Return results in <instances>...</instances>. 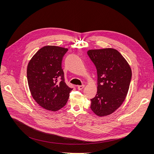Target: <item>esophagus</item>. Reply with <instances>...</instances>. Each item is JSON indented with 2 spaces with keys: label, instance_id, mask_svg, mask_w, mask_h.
Returning <instances> with one entry per match:
<instances>
[{
  "label": "esophagus",
  "instance_id": "obj_1",
  "mask_svg": "<svg viewBox=\"0 0 154 154\" xmlns=\"http://www.w3.org/2000/svg\"><path fill=\"white\" fill-rule=\"evenodd\" d=\"M84 87H85V85H78V86H77V88H78L79 90L81 91V90H82L83 88H84Z\"/></svg>",
  "mask_w": 154,
  "mask_h": 154
}]
</instances>
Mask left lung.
<instances>
[{"mask_svg":"<svg viewBox=\"0 0 154 154\" xmlns=\"http://www.w3.org/2000/svg\"><path fill=\"white\" fill-rule=\"evenodd\" d=\"M87 54L97 72V92L91 99V109L99 117L110 115L125 100L132 79V70L116 49H92Z\"/></svg>","mask_w":154,"mask_h":154,"instance_id":"8db88e82","label":"left lung"}]
</instances>
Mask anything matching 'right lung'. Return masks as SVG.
I'll use <instances>...</instances> for the list:
<instances>
[{
	"mask_svg": "<svg viewBox=\"0 0 154 154\" xmlns=\"http://www.w3.org/2000/svg\"><path fill=\"white\" fill-rule=\"evenodd\" d=\"M67 48L54 45L42 47L30 60L27 69L32 97L44 109L57 111L66 104L72 88L64 81L62 61Z\"/></svg>",
	"mask_w": 154,
	"mask_h": 154,
	"instance_id": "1",
	"label": "right lung"
}]
</instances>
